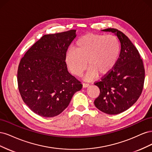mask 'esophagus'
Here are the masks:
<instances>
[{"mask_svg": "<svg viewBox=\"0 0 152 152\" xmlns=\"http://www.w3.org/2000/svg\"><path fill=\"white\" fill-rule=\"evenodd\" d=\"M82 86H83L84 88H86V87L89 86V84H87V83H83V84H82Z\"/></svg>", "mask_w": 152, "mask_h": 152, "instance_id": "obj_1", "label": "esophagus"}]
</instances>
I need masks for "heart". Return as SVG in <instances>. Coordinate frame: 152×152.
<instances>
[{
	"label": "heart",
	"instance_id": "b5f03b06",
	"mask_svg": "<svg viewBox=\"0 0 152 152\" xmlns=\"http://www.w3.org/2000/svg\"><path fill=\"white\" fill-rule=\"evenodd\" d=\"M119 39L113 35L88 34L77 40L75 49H70L66 54L65 61L70 71L80 77L86 70L87 80L93 79L98 74L103 76L116 65L121 54Z\"/></svg>",
	"mask_w": 152,
	"mask_h": 152
}]
</instances>
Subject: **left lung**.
Returning a JSON list of instances; mask_svg holds the SVG:
<instances>
[{
	"mask_svg": "<svg viewBox=\"0 0 152 152\" xmlns=\"http://www.w3.org/2000/svg\"><path fill=\"white\" fill-rule=\"evenodd\" d=\"M102 31L115 34L121 50L113 70L94 84L100 93L94 103L100 111L116 115L129 108L140 98L144 85L145 68L138 50L125 34L115 28Z\"/></svg>",
	"mask_w": 152,
	"mask_h": 152,
	"instance_id": "1",
	"label": "left lung"
}]
</instances>
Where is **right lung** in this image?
I'll return each mask as SVG.
<instances>
[{"mask_svg":"<svg viewBox=\"0 0 152 152\" xmlns=\"http://www.w3.org/2000/svg\"><path fill=\"white\" fill-rule=\"evenodd\" d=\"M76 30L42 36L27 50L18 69L24 103L35 113L53 117L65 110L81 82L68 72L65 57Z\"/></svg>","mask_w":152,"mask_h":152,"instance_id":"add662e5","label":"right lung"}]
</instances>
